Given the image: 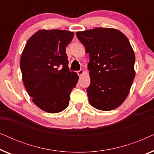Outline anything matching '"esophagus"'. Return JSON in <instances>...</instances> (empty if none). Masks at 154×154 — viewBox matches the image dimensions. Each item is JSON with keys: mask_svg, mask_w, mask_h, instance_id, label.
Masks as SVG:
<instances>
[{"mask_svg": "<svg viewBox=\"0 0 154 154\" xmlns=\"http://www.w3.org/2000/svg\"><path fill=\"white\" fill-rule=\"evenodd\" d=\"M77 73H78V75H79V76L81 77V75H83V73H84V71H83V70H82V69H81V70H80V71H77Z\"/></svg>", "mask_w": 154, "mask_h": 154, "instance_id": "obj_1", "label": "esophagus"}]
</instances>
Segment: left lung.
<instances>
[{
	"label": "left lung",
	"instance_id": "left-lung-1",
	"mask_svg": "<svg viewBox=\"0 0 154 154\" xmlns=\"http://www.w3.org/2000/svg\"><path fill=\"white\" fill-rule=\"evenodd\" d=\"M76 36L89 53L90 105L102 111L118 108L135 76V56L128 38L118 29L100 27L79 31Z\"/></svg>",
	"mask_w": 154,
	"mask_h": 154
}]
</instances>
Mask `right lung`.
I'll return each mask as SVG.
<instances>
[{
    "label": "right lung",
    "mask_w": 154,
    "mask_h": 154,
    "mask_svg": "<svg viewBox=\"0 0 154 154\" xmlns=\"http://www.w3.org/2000/svg\"><path fill=\"white\" fill-rule=\"evenodd\" d=\"M74 33L66 30L38 31L29 38L20 59L23 83L36 106L59 113L69 106L70 93L79 77L69 71L66 47Z\"/></svg>",
    "instance_id": "1"
}]
</instances>
